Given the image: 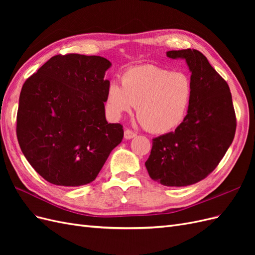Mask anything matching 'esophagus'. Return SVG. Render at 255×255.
Segmentation results:
<instances>
[{
    "label": "esophagus",
    "instance_id": "obj_1",
    "mask_svg": "<svg viewBox=\"0 0 255 255\" xmlns=\"http://www.w3.org/2000/svg\"><path fill=\"white\" fill-rule=\"evenodd\" d=\"M136 135L137 134L135 132H133L132 129L126 128V130H125V138H126V139H132V138H134Z\"/></svg>",
    "mask_w": 255,
    "mask_h": 255
}]
</instances>
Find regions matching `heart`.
Segmentation results:
<instances>
[{"mask_svg":"<svg viewBox=\"0 0 255 255\" xmlns=\"http://www.w3.org/2000/svg\"><path fill=\"white\" fill-rule=\"evenodd\" d=\"M121 82L112 81L107 90V109L113 115L128 113L136 106L138 122L153 134L170 132L186 117L194 92L186 73L141 65L128 69Z\"/></svg>","mask_w":255,"mask_h":255,"instance_id":"1","label":"heart"}]
</instances>
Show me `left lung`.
I'll return each instance as SVG.
<instances>
[{"label":"left lung","mask_w":255,"mask_h":255,"mask_svg":"<svg viewBox=\"0 0 255 255\" xmlns=\"http://www.w3.org/2000/svg\"><path fill=\"white\" fill-rule=\"evenodd\" d=\"M184 58L191 71L192 98L188 113L175 130L153 138L145 168L165 186H187L214 171L236 130V116L228 83L195 49L168 51Z\"/></svg>","instance_id":"8db88e82"}]
</instances>
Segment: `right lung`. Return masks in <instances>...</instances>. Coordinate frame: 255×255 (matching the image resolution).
<instances>
[{"label": "right lung", "mask_w": 255, "mask_h": 255, "mask_svg": "<svg viewBox=\"0 0 255 255\" xmlns=\"http://www.w3.org/2000/svg\"><path fill=\"white\" fill-rule=\"evenodd\" d=\"M111 61L81 54L55 55L23 84L17 137L25 158L45 181L75 187L94 181L123 138L105 119Z\"/></svg>", "instance_id": "obj_1"}]
</instances>
